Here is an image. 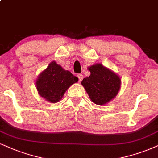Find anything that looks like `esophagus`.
Segmentation results:
<instances>
[{
  "label": "esophagus",
  "instance_id": "34e87169",
  "mask_svg": "<svg viewBox=\"0 0 158 158\" xmlns=\"http://www.w3.org/2000/svg\"><path fill=\"white\" fill-rule=\"evenodd\" d=\"M77 77H78V80L80 82H81L82 81V80L83 79V75H82V74H77Z\"/></svg>",
  "mask_w": 158,
  "mask_h": 158
}]
</instances>
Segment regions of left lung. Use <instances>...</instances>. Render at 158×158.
I'll return each instance as SVG.
<instances>
[{
	"label": "left lung",
	"instance_id": "left-lung-1",
	"mask_svg": "<svg viewBox=\"0 0 158 158\" xmlns=\"http://www.w3.org/2000/svg\"><path fill=\"white\" fill-rule=\"evenodd\" d=\"M91 75L83 80L89 97L97 105H105L116 96L120 89L119 77L111 70L97 64L89 67Z\"/></svg>",
	"mask_w": 158,
	"mask_h": 158
}]
</instances>
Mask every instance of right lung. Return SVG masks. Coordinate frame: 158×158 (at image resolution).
<instances>
[{"label": "right lung", "mask_w": 158, "mask_h": 158, "mask_svg": "<svg viewBox=\"0 0 158 158\" xmlns=\"http://www.w3.org/2000/svg\"><path fill=\"white\" fill-rule=\"evenodd\" d=\"M78 78L52 61L36 80V89L41 97L50 102H57Z\"/></svg>", "instance_id": "obj_1"}]
</instances>
